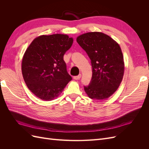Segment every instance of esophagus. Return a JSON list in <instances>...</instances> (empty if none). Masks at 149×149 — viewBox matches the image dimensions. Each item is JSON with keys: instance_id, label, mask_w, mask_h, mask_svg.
Listing matches in <instances>:
<instances>
[{"instance_id": "esophagus-1", "label": "esophagus", "mask_w": 149, "mask_h": 149, "mask_svg": "<svg viewBox=\"0 0 149 149\" xmlns=\"http://www.w3.org/2000/svg\"><path fill=\"white\" fill-rule=\"evenodd\" d=\"M81 74H79V75H78V76H74V79H75V80H79L80 78H81Z\"/></svg>"}]
</instances>
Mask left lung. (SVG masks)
<instances>
[{"mask_svg": "<svg viewBox=\"0 0 149 149\" xmlns=\"http://www.w3.org/2000/svg\"><path fill=\"white\" fill-rule=\"evenodd\" d=\"M76 41L88 54L93 68L91 82L84 86L86 93L96 100L110 97L124 76V57L119 45L107 35L96 31L81 35Z\"/></svg>", "mask_w": 149, "mask_h": 149, "instance_id": "left-lung-1", "label": "left lung"}]
</instances>
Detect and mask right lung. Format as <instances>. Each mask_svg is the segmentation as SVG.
<instances>
[{"label": "right lung", "mask_w": 149, "mask_h": 149, "mask_svg": "<svg viewBox=\"0 0 149 149\" xmlns=\"http://www.w3.org/2000/svg\"><path fill=\"white\" fill-rule=\"evenodd\" d=\"M73 42L67 35H41L26 49L22 62V75L28 88L38 98L55 100L72 79L63 56Z\"/></svg>", "instance_id": "obj_1"}]
</instances>
